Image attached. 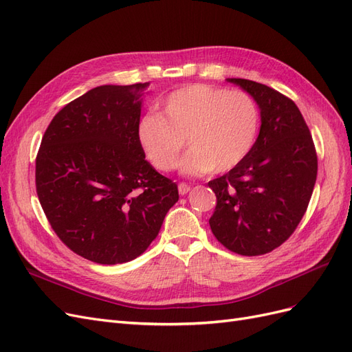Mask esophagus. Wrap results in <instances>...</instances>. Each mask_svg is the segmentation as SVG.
I'll list each match as a JSON object with an SVG mask.
<instances>
[{"label":"esophagus","instance_id":"1","mask_svg":"<svg viewBox=\"0 0 352 352\" xmlns=\"http://www.w3.org/2000/svg\"><path fill=\"white\" fill-rule=\"evenodd\" d=\"M177 189H179V194H180V195H186V194L189 192L190 186H189L188 184H185V182H180V184L177 185Z\"/></svg>","mask_w":352,"mask_h":352}]
</instances>
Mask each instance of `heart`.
Returning a JSON list of instances; mask_svg holds the SVG:
<instances>
[{
    "mask_svg": "<svg viewBox=\"0 0 352 352\" xmlns=\"http://www.w3.org/2000/svg\"><path fill=\"white\" fill-rule=\"evenodd\" d=\"M163 113L144 114L136 126L140 145L155 168L177 166L185 140L189 151L180 170L201 176L226 172L247 157L260 127V110L250 94L194 83L168 94Z\"/></svg>",
    "mask_w": 352,
    "mask_h": 352,
    "instance_id": "heart-1",
    "label": "heart"
}]
</instances>
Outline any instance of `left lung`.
<instances>
[{"label":"left lung","mask_w":352,"mask_h":352,"mask_svg":"<svg viewBox=\"0 0 352 352\" xmlns=\"http://www.w3.org/2000/svg\"><path fill=\"white\" fill-rule=\"evenodd\" d=\"M228 80L258 104L261 127L247 157L208 182L217 198L210 228L223 247L252 257L280 247L300 225L317 179V154L291 98L254 80Z\"/></svg>","instance_id":"1"}]
</instances>
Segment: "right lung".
I'll use <instances>...</instances> for the list:
<instances>
[{"mask_svg": "<svg viewBox=\"0 0 352 352\" xmlns=\"http://www.w3.org/2000/svg\"><path fill=\"white\" fill-rule=\"evenodd\" d=\"M150 83L102 85L63 107L42 136L36 194L61 242L98 264L141 255L157 238L177 185L146 162L138 141Z\"/></svg>", "mask_w": 352, "mask_h": 352, "instance_id": "right-lung-1", "label": "right lung"}]
</instances>
